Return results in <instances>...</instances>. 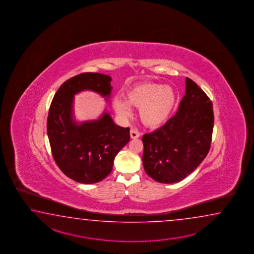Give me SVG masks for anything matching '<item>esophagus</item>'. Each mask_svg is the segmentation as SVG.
Returning a JSON list of instances; mask_svg holds the SVG:
<instances>
[{
    "label": "esophagus",
    "instance_id": "esophagus-1",
    "mask_svg": "<svg viewBox=\"0 0 254 254\" xmlns=\"http://www.w3.org/2000/svg\"><path fill=\"white\" fill-rule=\"evenodd\" d=\"M129 134H130V138L131 139H137V138H139L140 136V131L136 129H130Z\"/></svg>",
    "mask_w": 254,
    "mask_h": 254
}]
</instances>
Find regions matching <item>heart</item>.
Returning a JSON list of instances; mask_svg holds the SVG:
<instances>
[{"label":"heart","instance_id":"b5f03b06","mask_svg":"<svg viewBox=\"0 0 254 254\" xmlns=\"http://www.w3.org/2000/svg\"><path fill=\"white\" fill-rule=\"evenodd\" d=\"M176 94L171 87L154 81H143L131 87L126 93V102L114 100L116 114L128 117L130 107L140 109V118L149 127H158L164 124L176 104Z\"/></svg>","mask_w":254,"mask_h":254}]
</instances>
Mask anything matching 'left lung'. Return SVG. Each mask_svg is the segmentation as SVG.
Returning <instances> with one entry per match:
<instances>
[{
  "instance_id": "8db88e82",
  "label": "left lung",
  "mask_w": 254,
  "mask_h": 254,
  "mask_svg": "<svg viewBox=\"0 0 254 254\" xmlns=\"http://www.w3.org/2000/svg\"><path fill=\"white\" fill-rule=\"evenodd\" d=\"M213 125L210 98L187 77L178 112L160 129L142 136L146 173L162 184L186 178L210 151Z\"/></svg>"
}]
</instances>
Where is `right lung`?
Segmentation results:
<instances>
[{
	"label": "right lung",
	"mask_w": 254,
	"mask_h": 254,
	"mask_svg": "<svg viewBox=\"0 0 254 254\" xmlns=\"http://www.w3.org/2000/svg\"><path fill=\"white\" fill-rule=\"evenodd\" d=\"M111 81L110 76L96 72L71 77L60 86L49 109L47 134L54 161L80 184H96L108 176L114 158L129 140V128L115 125L107 113L80 125L72 119L74 94L91 90L109 97Z\"/></svg>",
	"instance_id": "obj_1"
}]
</instances>
